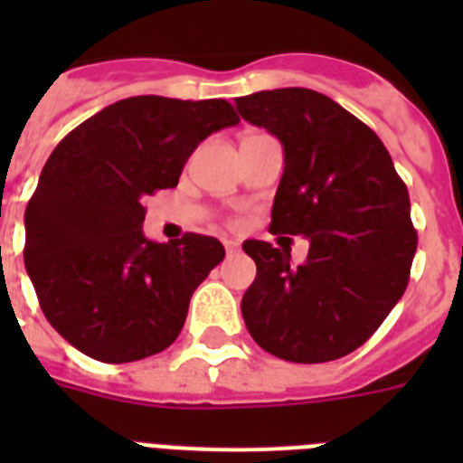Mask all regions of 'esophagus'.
Returning <instances> with one entry per match:
<instances>
[{"label":"esophagus","instance_id":"1","mask_svg":"<svg viewBox=\"0 0 463 463\" xmlns=\"http://www.w3.org/2000/svg\"><path fill=\"white\" fill-rule=\"evenodd\" d=\"M225 245V252H228V257H232V254L240 252V245L238 242H232V240H223Z\"/></svg>","mask_w":463,"mask_h":463}]
</instances>
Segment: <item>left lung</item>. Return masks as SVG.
Returning <instances> with one entry per match:
<instances>
[{
    "label": "left lung",
    "instance_id": "obj_1",
    "mask_svg": "<svg viewBox=\"0 0 463 463\" xmlns=\"http://www.w3.org/2000/svg\"><path fill=\"white\" fill-rule=\"evenodd\" d=\"M240 115L283 144L274 235H305V264L290 247L247 240L257 279L242 296L247 331L290 363L344 358L373 336L409 286L418 232L409 189L380 137L309 89L235 98Z\"/></svg>",
    "mask_w": 463,
    "mask_h": 463
}]
</instances>
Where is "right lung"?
Here are the masks:
<instances>
[{
  "instance_id": "add662e5",
  "label": "right lung",
  "mask_w": 463,
  "mask_h": 463,
  "mask_svg": "<svg viewBox=\"0 0 463 463\" xmlns=\"http://www.w3.org/2000/svg\"><path fill=\"white\" fill-rule=\"evenodd\" d=\"M221 98L134 96L69 132L25 206V271L47 322L103 363H132L180 336L189 298L225 257L216 238H144V199L177 187L199 141L238 125Z\"/></svg>"
}]
</instances>
